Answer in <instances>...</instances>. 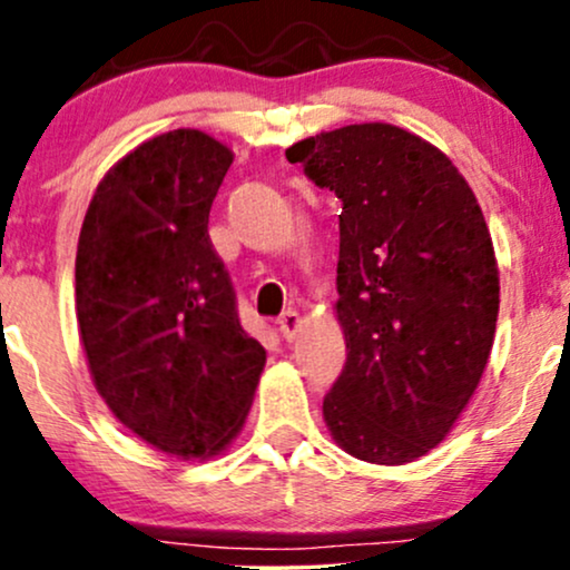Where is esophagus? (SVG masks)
<instances>
[{
    "label": "esophagus",
    "mask_w": 570,
    "mask_h": 570,
    "mask_svg": "<svg viewBox=\"0 0 570 570\" xmlns=\"http://www.w3.org/2000/svg\"><path fill=\"white\" fill-rule=\"evenodd\" d=\"M303 330V316H299L297 311H284L278 316V332L284 340H294L297 337V332Z\"/></svg>",
    "instance_id": "obj_1"
}]
</instances>
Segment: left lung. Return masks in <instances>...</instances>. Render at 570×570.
Here are the masks:
<instances>
[{
  "label": "left lung",
  "instance_id": "8db88e82",
  "mask_svg": "<svg viewBox=\"0 0 570 570\" xmlns=\"http://www.w3.org/2000/svg\"><path fill=\"white\" fill-rule=\"evenodd\" d=\"M343 200L337 322L345 367L324 421L345 453L402 466L472 399L499 318V265L472 187L434 144L389 122L286 149Z\"/></svg>",
  "mask_w": 570,
  "mask_h": 570
}]
</instances>
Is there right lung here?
Segmentation results:
<instances>
[{
	"mask_svg": "<svg viewBox=\"0 0 570 570\" xmlns=\"http://www.w3.org/2000/svg\"><path fill=\"white\" fill-rule=\"evenodd\" d=\"M230 163L195 128L139 144L98 181L77 244L90 377L122 426L176 458L217 455L235 440L265 367L208 238Z\"/></svg>",
	"mask_w": 570,
	"mask_h": 570,
	"instance_id": "obj_1",
	"label": "right lung"
}]
</instances>
